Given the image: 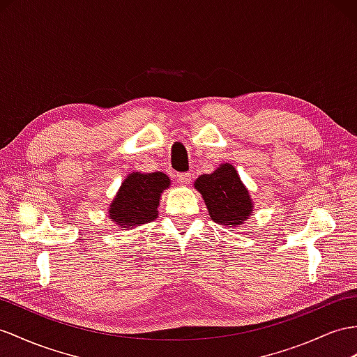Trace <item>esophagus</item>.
I'll list each match as a JSON object with an SVG mask.
<instances>
[{
    "label": "esophagus",
    "mask_w": 357,
    "mask_h": 357,
    "mask_svg": "<svg viewBox=\"0 0 357 357\" xmlns=\"http://www.w3.org/2000/svg\"><path fill=\"white\" fill-rule=\"evenodd\" d=\"M176 179H178L179 184H182V185H188L190 182H191V173H178V175H176Z\"/></svg>",
    "instance_id": "obj_1"
}]
</instances>
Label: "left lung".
Returning <instances> with one entry per match:
<instances>
[{
  "label": "left lung",
  "instance_id": "obj_1",
  "mask_svg": "<svg viewBox=\"0 0 357 357\" xmlns=\"http://www.w3.org/2000/svg\"><path fill=\"white\" fill-rule=\"evenodd\" d=\"M195 187L202 195L209 215L218 225L236 227L253 211L249 190L229 162L222 164L209 175L199 176Z\"/></svg>",
  "mask_w": 357,
  "mask_h": 357
}]
</instances>
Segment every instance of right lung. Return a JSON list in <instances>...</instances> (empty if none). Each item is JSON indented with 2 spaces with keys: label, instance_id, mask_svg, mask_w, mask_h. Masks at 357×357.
Segmentation results:
<instances>
[{
  "label": "right lung",
  "instance_id": "add662e5",
  "mask_svg": "<svg viewBox=\"0 0 357 357\" xmlns=\"http://www.w3.org/2000/svg\"><path fill=\"white\" fill-rule=\"evenodd\" d=\"M169 185V176L161 172L130 173L109 205V217L126 229L151 223L158 215L160 196Z\"/></svg>",
  "mask_w": 357,
  "mask_h": 357
}]
</instances>
